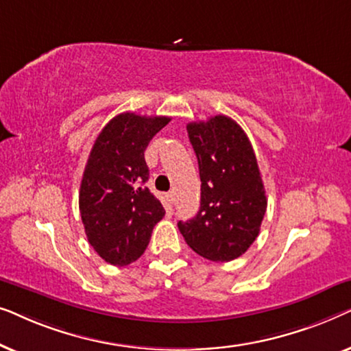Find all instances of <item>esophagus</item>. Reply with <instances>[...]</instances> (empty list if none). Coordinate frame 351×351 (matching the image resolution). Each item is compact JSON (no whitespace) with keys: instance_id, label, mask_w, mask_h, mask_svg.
<instances>
[{"instance_id":"obj_1","label":"esophagus","mask_w":351,"mask_h":351,"mask_svg":"<svg viewBox=\"0 0 351 351\" xmlns=\"http://www.w3.org/2000/svg\"><path fill=\"white\" fill-rule=\"evenodd\" d=\"M166 196H167V201H169L171 204H174V201H176V193H174V191H169V193H167Z\"/></svg>"}]
</instances>
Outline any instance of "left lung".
<instances>
[{"instance_id": "1", "label": "left lung", "mask_w": 351, "mask_h": 351, "mask_svg": "<svg viewBox=\"0 0 351 351\" xmlns=\"http://www.w3.org/2000/svg\"><path fill=\"white\" fill-rule=\"evenodd\" d=\"M186 131L198 158L201 206L179 230L201 257L230 262L256 241L267 210L256 153L241 126L225 114L189 123Z\"/></svg>"}]
</instances>
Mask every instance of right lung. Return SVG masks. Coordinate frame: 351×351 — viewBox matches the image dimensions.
<instances>
[{
	"label": "right lung",
	"mask_w": 351,
	"mask_h": 351,
	"mask_svg": "<svg viewBox=\"0 0 351 351\" xmlns=\"http://www.w3.org/2000/svg\"><path fill=\"white\" fill-rule=\"evenodd\" d=\"M171 118L126 112L114 117L95 138L80 189L86 237L105 262L124 267L150 243L165 208L145 186V148Z\"/></svg>",
	"instance_id": "add662e5"
}]
</instances>
